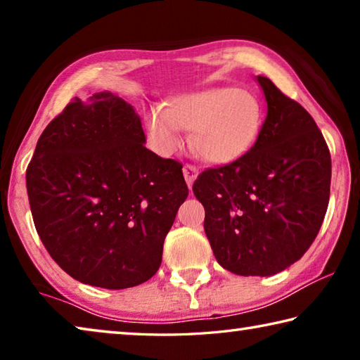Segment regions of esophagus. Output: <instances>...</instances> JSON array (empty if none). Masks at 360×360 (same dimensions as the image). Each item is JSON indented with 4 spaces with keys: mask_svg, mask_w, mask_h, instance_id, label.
<instances>
[{
    "mask_svg": "<svg viewBox=\"0 0 360 360\" xmlns=\"http://www.w3.org/2000/svg\"><path fill=\"white\" fill-rule=\"evenodd\" d=\"M182 172H184L186 182H187L188 188H191V187H192V184H193V181L197 179V176H198V169H197V167H193V165H184V168H182Z\"/></svg>",
    "mask_w": 360,
    "mask_h": 360,
    "instance_id": "1",
    "label": "esophagus"
}]
</instances>
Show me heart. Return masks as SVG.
Segmentation results:
<instances>
[{
  "instance_id": "heart-1",
  "label": "heart",
  "mask_w": 360,
  "mask_h": 360,
  "mask_svg": "<svg viewBox=\"0 0 360 360\" xmlns=\"http://www.w3.org/2000/svg\"><path fill=\"white\" fill-rule=\"evenodd\" d=\"M264 108L246 89L214 87L174 96L165 109L146 115L149 139L162 155H172L182 143L181 131H191V146L214 165L240 160L257 143Z\"/></svg>"
}]
</instances>
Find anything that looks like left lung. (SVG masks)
I'll return each mask as SVG.
<instances>
[{
  "label": "left lung",
  "mask_w": 360,
  "mask_h": 360,
  "mask_svg": "<svg viewBox=\"0 0 360 360\" xmlns=\"http://www.w3.org/2000/svg\"><path fill=\"white\" fill-rule=\"evenodd\" d=\"M266 119L240 160L193 182L205 233L219 265L240 276H271L311 246L330 197V152L307 109L257 76Z\"/></svg>",
  "instance_id": "obj_1"
}]
</instances>
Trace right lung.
Listing matches in <instances>:
<instances>
[{"mask_svg":"<svg viewBox=\"0 0 360 360\" xmlns=\"http://www.w3.org/2000/svg\"><path fill=\"white\" fill-rule=\"evenodd\" d=\"M144 143L139 115L111 92L76 98L38 139L27 168L34 227L77 281L127 289L162 264L188 188L181 163Z\"/></svg>","mask_w":360,"mask_h":360,"instance_id":"1","label":"right lung"}]
</instances>
